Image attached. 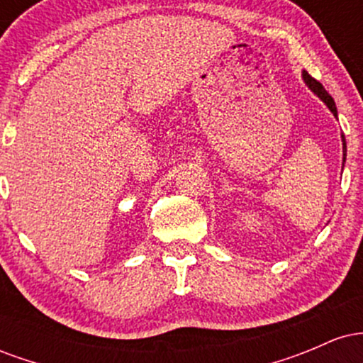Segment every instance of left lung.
<instances>
[{
    "label": "left lung",
    "instance_id": "obj_1",
    "mask_svg": "<svg viewBox=\"0 0 363 363\" xmlns=\"http://www.w3.org/2000/svg\"><path fill=\"white\" fill-rule=\"evenodd\" d=\"M302 78H303V82L307 83V86H309V89L314 91L315 95H318V97L320 99V101H323L324 104H326L328 106V109L333 112V114L336 116V118H338V111H336V104H335V101H333V97L331 95L328 94L326 90H324V86L320 85V83L315 80V78H312L309 73L307 72H302ZM341 138H343V164H345V158H347V141H345V136L341 135Z\"/></svg>",
    "mask_w": 363,
    "mask_h": 363
}]
</instances>
